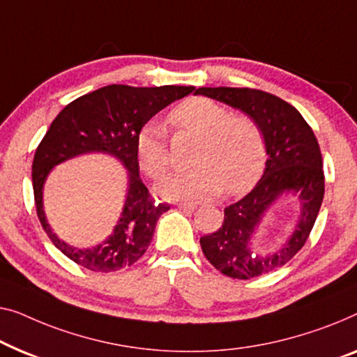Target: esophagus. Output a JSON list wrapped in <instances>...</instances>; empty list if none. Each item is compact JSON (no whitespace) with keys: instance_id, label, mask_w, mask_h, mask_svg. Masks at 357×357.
<instances>
[{"instance_id":"obj_1","label":"esophagus","mask_w":357,"mask_h":357,"mask_svg":"<svg viewBox=\"0 0 357 357\" xmlns=\"http://www.w3.org/2000/svg\"><path fill=\"white\" fill-rule=\"evenodd\" d=\"M177 206L180 209H187V211H195L196 209L195 203H178Z\"/></svg>"}]
</instances>
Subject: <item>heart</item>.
I'll list each match as a JSON object with an SVG mask.
<instances>
[{
    "instance_id": "heart-1",
    "label": "heart",
    "mask_w": 357,
    "mask_h": 357,
    "mask_svg": "<svg viewBox=\"0 0 357 357\" xmlns=\"http://www.w3.org/2000/svg\"><path fill=\"white\" fill-rule=\"evenodd\" d=\"M169 121L177 130L199 137L195 153L198 167L167 175L158 193L174 201H196L225 193L240 195L259 178L266 161L261 127L248 116L230 111L209 98H190L175 106ZM142 167L158 178L170 166L167 130L161 122H146L137 135Z\"/></svg>"
}]
</instances>
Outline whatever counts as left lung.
Listing matches in <instances>:
<instances>
[{
    "mask_svg": "<svg viewBox=\"0 0 357 357\" xmlns=\"http://www.w3.org/2000/svg\"><path fill=\"white\" fill-rule=\"evenodd\" d=\"M196 95L245 112L255 119L264 135L267 161L261 180L245 198L227 206L219 230L199 240L206 259L217 271L250 280L285 266L306 243L324 199L322 154L312 128L296 107L275 95L230 86H201ZM285 192L296 194L302 203L297 227L285 245L259 255L252 250V236L268 208Z\"/></svg>",
    "mask_w": 357,
    "mask_h": 357,
    "instance_id": "1",
    "label": "left lung"
}]
</instances>
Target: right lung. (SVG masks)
I'll list each match as a JSON object with an SVG mask.
<instances>
[{
  "mask_svg": "<svg viewBox=\"0 0 357 357\" xmlns=\"http://www.w3.org/2000/svg\"><path fill=\"white\" fill-rule=\"evenodd\" d=\"M193 90L195 86L174 85L154 89L107 85L77 98L56 116L35 151L32 182L41 227L69 259L93 272H114L132 266L144 255L156 222L169 206L156 203L142 182L137 135L154 114ZM89 152H105L121 160L128 169L129 188L113 234L101 245L75 248L61 241L45 220L43 187L53 167Z\"/></svg>",
  "mask_w": 357,
  "mask_h": 357,
  "instance_id": "right-lung-1",
  "label": "right lung"
}]
</instances>
